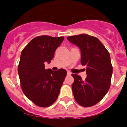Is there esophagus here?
<instances>
[{
    "mask_svg": "<svg viewBox=\"0 0 127 127\" xmlns=\"http://www.w3.org/2000/svg\"><path fill=\"white\" fill-rule=\"evenodd\" d=\"M67 75H71V72L67 71Z\"/></svg>",
    "mask_w": 127,
    "mask_h": 127,
    "instance_id": "obj_1",
    "label": "esophagus"
}]
</instances>
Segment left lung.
<instances>
[{"mask_svg":"<svg viewBox=\"0 0 127 127\" xmlns=\"http://www.w3.org/2000/svg\"><path fill=\"white\" fill-rule=\"evenodd\" d=\"M69 42L79 47L81 64L86 66L87 78L72 74L73 95L77 103L90 107L99 103L110 88L112 66L108 51L95 37L86 34L69 36Z\"/></svg>","mask_w":127,"mask_h":127,"instance_id":"1","label":"left lung"}]
</instances>
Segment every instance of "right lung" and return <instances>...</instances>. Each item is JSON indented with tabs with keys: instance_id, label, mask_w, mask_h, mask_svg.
<instances>
[{
	"instance_id": "right-lung-1",
	"label": "right lung",
	"mask_w": 127,
	"mask_h": 127,
	"mask_svg": "<svg viewBox=\"0 0 127 127\" xmlns=\"http://www.w3.org/2000/svg\"><path fill=\"white\" fill-rule=\"evenodd\" d=\"M64 37L40 35L34 38L21 52L18 72L26 96L39 107L51 106L58 98L67 72L45 69L50 63Z\"/></svg>"
}]
</instances>
